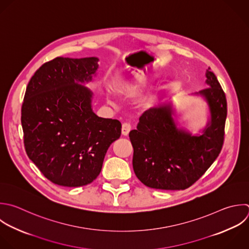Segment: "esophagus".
<instances>
[{
  "label": "esophagus",
  "mask_w": 249,
  "mask_h": 249,
  "mask_svg": "<svg viewBox=\"0 0 249 249\" xmlns=\"http://www.w3.org/2000/svg\"><path fill=\"white\" fill-rule=\"evenodd\" d=\"M131 129V124L129 123H124L122 125V133L123 135H128L129 131Z\"/></svg>",
  "instance_id": "esophagus-1"
}]
</instances>
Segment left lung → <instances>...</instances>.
Instances as JSON below:
<instances>
[{"label":"left lung","mask_w":249,"mask_h":249,"mask_svg":"<svg viewBox=\"0 0 249 249\" xmlns=\"http://www.w3.org/2000/svg\"><path fill=\"white\" fill-rule=\"evenodd\" d=\"M205 97L211 122L200 136L179 130L169 105L145 111L136 129L129 132L133 147L132 165L137 178L147 187L185 190L195 184L219 156L225 136L227 100L216 76L208 68Z\"/></svg>","instance_id":"left-lung-1"}]
</instances>
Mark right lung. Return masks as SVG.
Instances as JSON below:
<instances>
[{"mask_svg": "<svg viewBox=\"0 0 249 249\" xmlns=\"http://www.w3.org/2000/svg\"><path fill=\"white\" fill-rule=\"evenodd\" d=\"M98 58L56 57L43 64L26 88L21 124L29 159L51 182L81 187L99 175L122 124L91 110V92L77 82L90 81Z\"/></svg>", "mask_w": 249, "mask_h": 249, "instance_id": "add662e5", "label": "right lung"}]
</instances>
